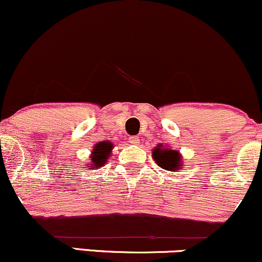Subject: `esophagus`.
<instances>
[{
    "label": "esophagus",
    "instance_id": "esophagus-1",
    "mask_svg": "<svg viewBox=\"0 0 262 262\" xmlns=\"http://www.w3.org/2000/svg\"><path fill=\"white\" fill-rule=\"evenodd\" d=\"M128 141H130V143H134V145H136V143H140V139L137 136H131L130 139H128Z\"/></svg>",
    "mask_w": 262,
    "mask_h": 262
}]
</instances>
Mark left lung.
Listing matches in <instances>:
<instances>
[{"mask_svg": "<svg viewBox=\"0 0 262 262\" xmlns=\"http://www.w3.org/2000/svg\"><path fill=\"white\" fill-rule=\"evenodd\" d=\"M152 156H154L156 163L163 169L177 170L178 167L181 166V155L174 149L163 148L162 146H158L154 149Z\"/></svg>", "mask_w": 262, "mask_h": 262, "instance_id": "1", "label": "left lung"}]
</instances>
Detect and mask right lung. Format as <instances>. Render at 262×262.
Returning a JSON list of instances; mask_svg holds the SVG:
<instances>
[{
    "label": "right lung",
    "mask_w": 262,
    "mask_h": 262,
    "mask_svg": "<svg viewBox=\"0 0 262 262\" xmlns=\"http://www.w3.org/2000/svg\"><path fill=\"white\" fill-rule=\"evenodd\" d=\"M111 149H113V143L108 142H100L94 147L93 149V155L90 156L92 157V166L93 167H101L106 163L108 156H110Z\"/></svg>",
    "instance_id": "add662e5"
}]
</instances>
